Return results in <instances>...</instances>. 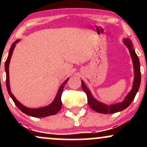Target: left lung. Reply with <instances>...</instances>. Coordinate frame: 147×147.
<instances>
[{
    "instance_id": "left-lung-1",
    "label": "left lung",
    "mask_w": 147,
    "mask_h": 147,
    "mask_svg": "<svg viewBox=\"0 0 147 147\" xmlns=\"http://www.w3.org/2000/svg\"><path fill=\"white\" fill-rule=\"evenodd\" d=\"M123 42H124V45L129 49L130 55H131V59H132L133 69H134V80H133L132 89L129 92V94L126 96L123 102L111 104V105H107L104 103L99 102L92 96L90 90L84 84V81L82 80V87L87 95L88 105L90 106V107L92 110L95 111L96 112L99 113L112 114L124 110L131 104V102H133L135 97H136L138 90H139L141 82L140 63L139 58H138V55H136L134 48H133L132 41L129 38H124L123 40Z\"/></svg>"
}]
</instances>
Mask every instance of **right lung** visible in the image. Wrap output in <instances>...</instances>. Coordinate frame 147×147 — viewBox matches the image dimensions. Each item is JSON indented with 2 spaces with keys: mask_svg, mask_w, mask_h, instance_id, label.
<instances>
[{
  "mask_svg": "<svg viewBox=\"0 0 147 147\" xmlns=\"http://www.w3.org/2000/svg\"><path fill=\"white\" fill-rule=\"evenodd\" d=\"M19 42V40H16V41H14V43H12V45H11V48L9 49V55H8L7 59L5 64V70L6 72V86L7 89L8 93L11 98L12 99V100L14 101V102L16 104V106H17L18 109L21 110L22 112L24 113L25 114L28 115L32 116V117H48L50 115H54L57 114L61 109L62 106V102H61V95L62 92H63V88L65 86V85L66 84L67 82L68 81L69 78H68L65 82H63L61 85L60 86L59 88L58 92H57L56 97H55V99L53 100L51 104H49V105L44 106V107L38 108V109H30V108L26 107V106H23V104H21L17 99H16V97H14V95L11 93V90H10V86H9V65L10 63V59H11V55H12L13 51H14V49L16 46V44Z\"/></svg>",
  "mask_w": 147,
  "mask_h": 147,
  "instance_id": "obj_1",
  "label": "right lung"
}]
</instances>
